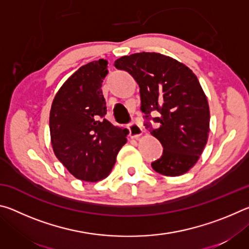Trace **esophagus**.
<instances>
[{
  "label": "esophagus",
  "mask_w": 249,
  "mask_h": 249,
  "mask_svg": "<svg viewBox=\"0 0 249 249\" xmlns=\"http://www.w3.org/2000/svg\"><path fill=\"white\" fill-rule=\"evenodd\" d=\"M127 128L129 130V135L132 138H138L142 134V126L137 123V122H132L127 125Z\"/></svg>",
  "instance_id": "34e87169"
}]
</instances>
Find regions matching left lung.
Listing matches in <instances>:
<instances>
[{
	"instance_id": "left-lung-1",
	"label": "left lung",
	"mask_w": 249,
	"mask_h": 249,
	"mask_svg": "<svg viewBox=\"0 0 249 249\" xmlns=\"http://www.w3.org/2000/svg\"><path fill=\"white\" fill-rule=\"evenodd\" d=\"M116 69L124 70L140 86L141 109L144 124L161 142L162 155L151 162L160 175L177 177L196 165L210 132L208 99L190 68L176 59L157 53H137L115 60ZM153 111L160 113L151 118ZM151 118L160 126L154 129Z\"/></svg>"
}]
</instances>
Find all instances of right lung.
Here are the masks:
<instances>
[{
    "label": "right lung",
    "mask_w": 249,
    "mask_h": 249,
    "mask_svg": "<svg viewBox=\"0 0 249 249\" xmlns=\"http://www.w3.org/2000/svg\"><path fill=\"white\" fill-rule=\"evenodd\" d=\"M107 61H92L62 84L53 101L49 129L53 153L71 175L96 182L109 175L128 130L105 119L102 94Z\"/></svg>",
    "instance_id": "add662e5"
}]
</instances>
